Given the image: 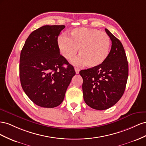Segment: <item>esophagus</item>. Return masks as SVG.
Listing matches in <instances>:
<instances>
[{
  "label": "esophagus",
  "mask_w": 146,
  "mask_h": 146,
  "mask_svg": "<svg viewBox=\"0 0 146 146\" xmlns=\"http://www.w3.org/2000/svg\"><path fill=\"white\" fill-rule=\"evenodd\" d=\"M74 70H75L76 74H78L79 72H80V69L78 68H74Z\"/></svg>",
  "instance_id": "obj_1"
}]
</instances>
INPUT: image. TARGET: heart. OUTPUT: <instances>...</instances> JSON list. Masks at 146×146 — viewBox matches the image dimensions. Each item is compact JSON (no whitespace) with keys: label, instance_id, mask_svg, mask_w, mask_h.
<instances>
[{"label":"heart","instance_id":"1","mask_svg":"<svg viewBox=\"0 0 146 146\" xmlns=\"http://www.w3.org/2000/svg\"><path fill=\"white\" fill-rule=\"evenodd\" d=\"M57 44L62 55L67 60L72 59L79 49L80 56L73 60V64L87 65L92 68L100 65L106 60L109 55L111 41L105 32L81 27L72 30L70 37L65 34L59 36Z\"/></svg>","mask_w":146,"mask_h":146}]
</instances>
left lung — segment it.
I'll use <instances>...</instances> for the list:
<instances>
[{"mask_svg":"<svg viewBox=\"0 0 146 146\" xmlns=\"http://www.w3.org/2000/svg\"><path fill=\"white\" fill-rule=\"evenodd\" d=\"M105 31L112 41L107 59L100 65L80 72L84 102L97 110L108 109L119 100L128 76L127 58L122 43L107 29Z\"/></svg>","mask_w":146,"mask_h":146,"instance_id":"8db88e82","label":"left lung"}]
</instances>
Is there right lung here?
Listing matches in <instances>:
<instances>
[{
    "label": "right lung",
    "instance_id": "obj_1",
    "mask_svg": "<svg viewBox=\"0 0 146 146\" xmlns=\"http://www.w3.org/2000/svg\"><path fill=\"white\" fill-rule=\"evenodd\" d=\"M65 27L54 25L37 29L29 35L21 52V84L27 97L41 107L60 105L76 74L58 47V36Z\"/></svg>",
    "mask_w": 146,
    "mask_h": 146
}]
</instances>
